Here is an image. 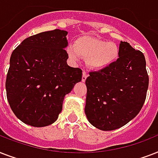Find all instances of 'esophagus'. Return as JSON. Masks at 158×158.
<instances>
[{"label": "esophagus", "instance_id": "obj_1", "mask_svg": "<svg viewBox=\"0 0 158 158\" xmlns=\"http://www.w3.org/2000/svg\"><path fill=\"white\" fill-rule=\"evenodd\" d=\"M87 77H88V74H87L86 72H84V71L83 72V75H82V81L85 82Z\"/></svg>", "mask_w": 158, "mask_h": 158}]
</instances>
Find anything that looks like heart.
Returning a JSON list of instances; mask_svg holds the SVG:
<instances>
[{"instance_id": "heart-1", "label": "heart", "mask_w": 158, "mask_h": 158, "mask_svg": "<svg viewBox=\"0 0 158 158\" xmlns=\"http://www.w3.org/2000/svg\"><path fill=\"white\" fill-rule=\"evenodd\" d=\"M67 54L74 62L79 61L81 56L86 58L91 69H102L110 66L118 59L120 50L113 42L84 38L77 41L75 47L69 46Z\"/></svg>"}]
</instances>
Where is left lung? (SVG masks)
Segmentation results:
<instances>
[{
    "label": "left lung",
    "mask_w": 158,
    "mask_h": 158,
    "mask_svg": "<svg viewBox=\"0 0 158 158\" xmlns=\"http://www.w3.org/2000/svg\"><path fill=\"white\" fill-rule=\"evenodd\" d=\"M119 58L110 66L89 73L84 111L89 123L104 131L122 127L143 107L148 88L145 57L120 42Z\"/></svg>",
    "instance_id": "8db88e82"
}]
</instances>
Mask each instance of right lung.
Here are the masks:
<instances>
[{
    "mask_svg": "<svg viewBox=\"0 0 158 158\" xmlns=\"http://www.w3.org/2000/svg\"><path fill=\"white\" fill-rule=\"evenodd\" d=\"M68 32L31 36L13 51L6 81V96L16 117L33 127L57 120L64 96L82 80V70L67 64Z\"/></svg>",
    "mask_w": 158,
    "mask_h": 158,
    "instance_id": "1",
    "label": "right lung"
}]
</instances>
